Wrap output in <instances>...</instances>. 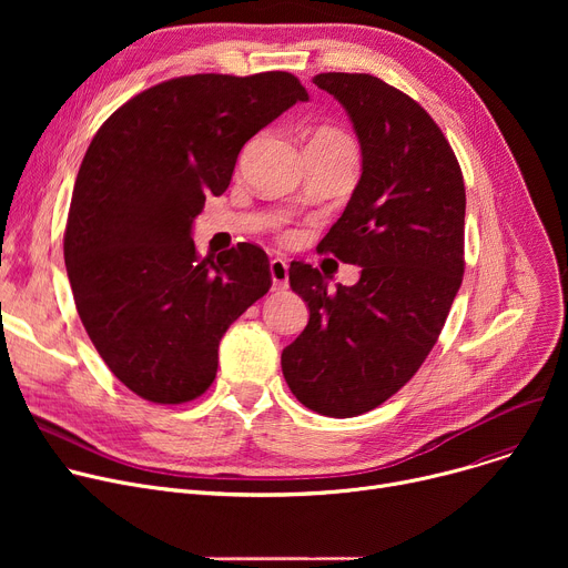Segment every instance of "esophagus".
Segmentation results:
<instances>
[{"mask_svg":"<svg viewBox=\"0 0 568 568\" xmlns=\"http://www.w3.org/2000/svg\"><path fill=\"white\" fill-rule=\"evenodd\" d=\"M268 272H272L274 290H285L287 287V262L281 257H274L268 262Z\"/></svg>","mask_w":568,"mask_h":568,"instance_id":"obj_1","label":"esophagus"}]
</instances>
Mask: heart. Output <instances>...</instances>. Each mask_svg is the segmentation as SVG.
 <instances>
[{"mask_svg":"<svg viewBox=\"0 0 568 568\" xmlns=\"http://www.w3.org/2000/svg\"><path fill=\"white\" fill-rule=\"evenodd\" d=\"M311 140H326V142H341V144H349V140L336 131V129H320Z\"/></svg>","mask_w":568,"mask_h":568,"instance_id":"obj_1","label":"heart"}]
</instances>
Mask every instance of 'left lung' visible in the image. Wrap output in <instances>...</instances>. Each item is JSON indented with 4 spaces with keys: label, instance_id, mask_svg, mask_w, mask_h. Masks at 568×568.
Returning <instances> with one entry per match:
<instances>
[{
    "label": "left lung",
    "instance_id": "8db88e82",
    "mask_svg": "<svg viewBox=\"0 0 568 568\" xmlns=\"http://www.w3.org/2000/svg\"><path fill=\"white\" fill-rule=\"evenodd\" d=\"M313 82L362 144L359 184L317 253L359 264L362 278L329 292L317 268L290 264L311 317L281 366L302 405L347 419L403 389L437 343L465 272V184L449 140L400 89L368 73Z\"/></svg>",
    "mask_w": 568,
    "mask_h": 568
}]
</instances>
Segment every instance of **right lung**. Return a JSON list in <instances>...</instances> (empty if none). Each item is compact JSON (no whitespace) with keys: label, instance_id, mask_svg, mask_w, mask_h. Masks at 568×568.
Segmentation results:
<instances>
[{"label":"right lung","instance_id":"1","mask_svg":"<svg viewBox=\"0 0 568 568\" xmlns=\"http://www.w3.org/2000/svg\"><path fill=\"white\" fill-rule=\"evenodd\" d=\"M308 92L292 73H197L114 110L82 159L64 262L101 359L149 403L212 386L227 326L272 287L268 257L236 244L200 257L193 219L230 186L242 146Z\"/></svg>","mask_w":568,"mask_h":568}]
</instances>
